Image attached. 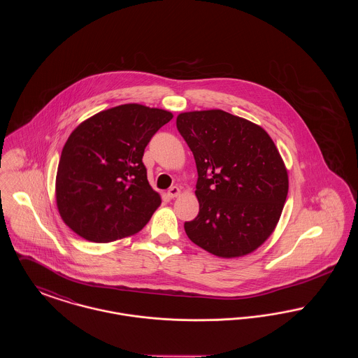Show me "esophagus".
I'll list each match as a JSON object with an SVG mask.
<instances>
[{"mask_svg": "<svg viewBox=\"0 0 358 358\" xmlns=\"http://www.w3.org/2000/svg\"><path fill=\"white\" fill-rule=\"evenodd\" d=\"M181 194V189L177 187H173L169 189V192H168V196L171 197V199H176V197H178Z\"/></svg>", "mask_w": 358, "mask_h": 358, "instance_id": "esophagus-1", "label": "esophagus"}]
</instances>
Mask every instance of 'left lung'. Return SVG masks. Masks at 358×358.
I'll return each instance as SVG.
<instances>
[{
  "mask_svg": "<svg viewBox=\"0 0 358 358\" xmlns=\"http://www.w3.org/2000/svg\"><path fill=\"white\" fill-rule=\"evenodd\" d=\"M176 123L199 173L200 212L184 225L187 238L225 259L254 252L275 231L289 193L271 136L222 110L181 113Z\"/></svg>",
  "mask_w": 358,
  "mask_h": 358,
  "instance_id": "1",
  "label": "left lung"
}]
</instances>
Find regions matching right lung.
I'll use <instances>...</instances> for the list:
<instances>
[{
  "mask_svg": "<svg viewBox=\"0 0 358 358\" xmlns=\"http://www.w3.org/2000/svg\"><path fill=\"white\" fill-rule=\"evenodd\" d=\"M171 111L138 103L103 110L69 136L56 173V205L80 238L110 243L139 232L161 196L142 162L152 136Z\"/></svg>",
  "mask_w": 358,
  "mask_h": 358,
  "instance_id": "1",
  "label": "right lung"
}]
</instances>
